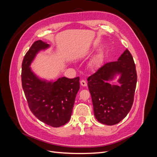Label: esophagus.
<instances>
[{
    "instance_id": "esophagus-1",
    "label": "esophagus",
    "mask_w": 157,
    "mask_h": 157,
    "mask_svg": "<svg viewBox=\"0 0 157 157\" xmlns=\"http://www.w3.org/2000/svg\"><path fill=\"white\" fill-rule=\"evenodd\" d=\"M80 84H81V86H86L87 82L85 81L84 80H82L81 81H80Z\"/></svg>"
}]
</instances>
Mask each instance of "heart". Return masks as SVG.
<instances>
[{
    "label": "heart",
    "mask_w": 157,
    "mask_h": 157,
    "mask_svg": "<svg viewBox=\"0 0 157 157\" xmlns=\"http://www.w3.org/2000/svg\"><path fill=\"white\" fill-rule=\"evenodd\" d=\"M100 62H101V59L99 56H98L93 60L92 65L94 66V67H96V66H98L99 63H100Z\"/></svg>",
    "instance_id": "b5f03b06"
}]
</instances>
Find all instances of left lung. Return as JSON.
Listing matches in <instances>:
<instances>
[{"mask_svg": "<svg viewBox=\"0 0 157 157\" xmlns=\"http://www.w3.org/2000/svg\"><path fill=\"white\" fill-rule=\"evenodd\" d=\"M120 75L121 85L108 83ZM91 94L94 113L103 124H116L125 118L134 102L137 83L136 65L127 49L117 61L107 63L87 79Z\"/></svg>", "mask_w": 157, "mask_h": 157, "instance_id": "left-lung-1", "label": "left lung"}]
</instances>
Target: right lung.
Wrapping results in <instances>:
<instances>
[{
    "label": "right lung",
    "mask_w": 157,
    "mask_h": 157,
    "mask_svg": "<svg viewBox=\"0 0 157 157\" xmlns=\"http://www.w3.org/2000/svg\"><path fill=\"white\" fill-rule=\"evenodd\" d=\"M50 45L42 40L33 44L22 63L21 82L31 111L38 119L52 127H59L70 120L76 96L80 88L79 77L48 80L40 78L31 65L40 51Z\"/></svg>",
    "instance_id": "1"
}]
</instances>
